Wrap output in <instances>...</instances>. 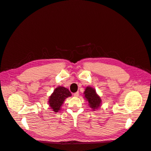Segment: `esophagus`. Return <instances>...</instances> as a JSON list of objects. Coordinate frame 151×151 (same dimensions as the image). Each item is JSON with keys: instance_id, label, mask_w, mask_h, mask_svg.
<instances>
[{"instance_id": "34e87169", "label": "esophagus", "mask_w": 151, "mask_h": 151, "mask_svg": "<svg viewBox=\"0 0 151 151\" xmlns=\"http://www.w3.org/2000/svg\"><path fill=\"white\" fill-rule=\"evenodd\" d=\"M74 96L75 97H78V96H79V92L77 91V92L75 93L74 94Z\"/></svg>"}]
</instances>
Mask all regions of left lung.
Listing matches in <instances>:
<instances>
[{"label":"left lung","mask_w":151,"mask_h":151,"mask_svg":"<svg viewBox=\"0 0 151 151\" xmlns=\"http://www.w3.org/2000/svg\"><path fill=\"white\" fill-rule=\"evenodd\" d=\"M84 98L88 101L89 105L93 110L96 109L100 107L101 104L100 97L96 94L95 89L91 87H87L84 93Z\"/></svg>","instance_id":"1"}]
</instances>
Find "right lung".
<instances>
[{
  "label": "right lung",
  "mask_w": 151,
  "mask_h": 151,
  "mask_svg": "<svg viewBox=\"0 0 151 151\" xmlns=\"http://www.w3.org/2000/svg\"><path fill=\"white\" fill-rule=\"evenodd\" d=\"M71 95V93L68 89L62 86L56 88L49 99V104L51 109L56 112H58L65 99Z\"/></svg>",
  "instance_id": "obj_1"
}]
</instances>
